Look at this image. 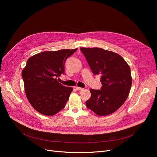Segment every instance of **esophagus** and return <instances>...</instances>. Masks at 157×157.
Segmentation results:
<instances>
[{
  "label": "esophagus",
  "mask_w": 157,
  "mask_h": 157,
  "mask_svg": "<svg viewBox=\"0 0 157 157\" xmlns=\"http://www.w3.org/2000/svg\"><path fill=\"white\" fill-rule=\"evenodd\" d=\"M76 89L77 90H78V91H79V90H83V88H81V87H78V86L76 87Z\"/></svg>",
  "instance_id": "obj_1"
}]
</instances>
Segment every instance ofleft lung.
<instances>
[{
  "label": "left lung",
  "instance_id": "left-lung-1",
  "mask_svg": "<svg viewBox=\"0 0 157 157\" xmlns=\"http://www.w3.org/2000/svg\"><path fill=\"white\" fill-rule=\"evenodd\" d=\"M95 75L100 74L101 90L90 89L88 109L98 116H106L118 109L127 100L132 86L130 68L120 55L99 48H81Z\"/></svg>",
  "mask_w": 157,
  "mask_h": 157
}]
</instances>
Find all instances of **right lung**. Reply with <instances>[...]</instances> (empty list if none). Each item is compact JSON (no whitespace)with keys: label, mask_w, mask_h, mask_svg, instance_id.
<instances>
[{"label":"right lung","mask_w":157,"mask_h":157,"mask_svg":"<svg viewBox=\"0 0 157 157\" xmlns=\"http://www.w3.org/2000/svg\"><path fill=\"white\" fill-rule=\"evenodd\" d=\"M77 49L41 52L27 60L21 72L25 91L30 104L40 114L53 116L65 106L73 88L63 86L57 78L64 73L66 60Z\"/></svg>","instance_id":"add662e5"}]
</instances>
